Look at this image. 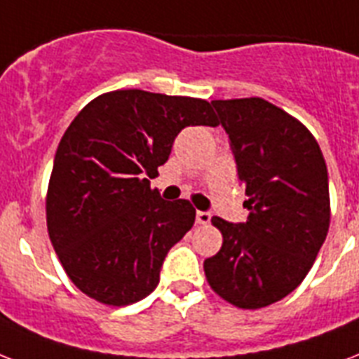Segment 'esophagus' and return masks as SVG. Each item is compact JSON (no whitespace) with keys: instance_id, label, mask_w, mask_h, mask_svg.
I'll return each mask as SVG.
<instances>
[{"instance_id":"esophagus-1","label":"esophagus","mask_w":359,"mask_h":359,"mask_svg":"<svg viewBox=\"0 0 359 359\" xmlns=\"http://www.w3.org/2000/svg\"><path fill=\"white\" fill-rule=\"evenodd\" d=\"M195 219H197L199 225H208L210 219H212V214H210V212H203V210H199V212L195 214Z\"/></svg>"}]
</instances>
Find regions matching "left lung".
I'll use <instances>...</instances> for the list:
<instances>
[{"label": "left lung", "instance_id": "1", "mask_svg": "<svg viewBox=\"0 0 359 359\" xmlns=\"http://www.w3.org/2000/svg\"><path fill=\"white\" fill-rule=\"evenodd\" d=\"M245 184V223L214 217L219 252L205 260L210 287L230 304L256 310L304 280L330 226L328 171L304 125L262 97L212 101Z\"/></svg>", "mask_w": 359, "mask_h": 359}]
</instances>
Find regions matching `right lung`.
<instances>
[{"label":"right lung","instance_id":"add662e5","mask_svg":"<svg viewBox=\"0 0 359 359\" xmlns=\"http://www.w3.org/2000/svg\"><path fill=\"white\" fill-rule=\"evenodd\" d=\"M189 125L215 127L208 101L116 90L90 101L64 133L49 179V240L69 280L97 302L127 306L158 285L171 247L195 223L189 201L151 189Z\"/></svg>","mask_w":359,"mask_h":359}]
</instances>
